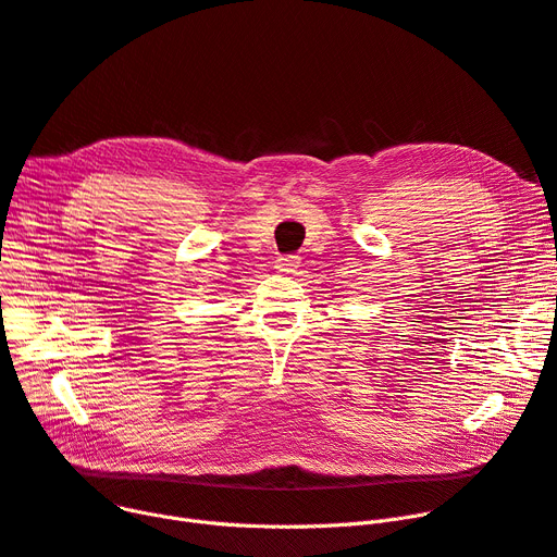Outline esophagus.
Masks as SVG:
<instances>
[{
	"mask_svg": "<svg viewBox=\"0 0 557 557\" xmlns=\"http://www.w3.org/2000/svg\"><path fill=\"white\" fill-rule=\"evenodd\" d=\"M300 267V257L298 255H284L275 261V269L280 273H296V269Z\"/></svg>",
	"mask_w": 557,
	"mask_h": 557,
	"instance_id": "obj_1",
	"label": "esophagus"
}]
</instances>
